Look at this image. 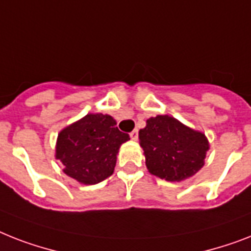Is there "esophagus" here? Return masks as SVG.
<instances>
[{"label":"esophagus","instance_id":"1","mask_svg":"<svg viewBox=\"0 0 251 251\" xmlns=\"http://www.w3.org/2000/svg\"><path fill=\"white\" fill-rule=\"evenodd\" d=\"M130 138H131L132 140L138 139V130H136V129L132 130V131L130 132Z\"/></svg>","mask_w":251,"mask_h":251}]
</instances>
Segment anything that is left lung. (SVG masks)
Returning <instances> with one entry per match:
<instances>
[{"instance_id":"1","label":"left lung","mask_w":251,"mask_h":251,"mask_svg":"<svg viewBox=\"0 0 251 251\" xmlns=\"http://www.w3.org/2000/svg\"><path fill=\"white\" fill-rule=\"evenodd\" d=\"M139 144L148 172L168 182H182L200 172L210 148L202 131L169 115L147 120L139 130Z\"/></svg>"}]
</instances>
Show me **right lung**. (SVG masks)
<instances>
[{"instance_id": "add662e5", "label": "right lung", "mask_w": 251, "mask_h": 251, "mask_svg": "<svg viewBox=\"0 0 251 251\" xmlns=\"http://www.w3.org/2000/svg\"><path fill=\"white\" fill-rule=\"evenodd\" d=\"M129 139L112 116L89 113L60 130L55 158L68 176L81 184H97L113 174L120 147Z\"/></svg>"}]
</instances>
